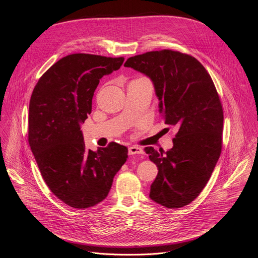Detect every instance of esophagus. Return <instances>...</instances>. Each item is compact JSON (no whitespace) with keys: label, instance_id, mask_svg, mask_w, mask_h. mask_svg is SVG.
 Wrapping results in <instances>:
<instances>
[{"label":"esophagus","instance_id":"1","mask_svg":"<svg viewBox=\"0 0 258 258\" xmlns=\"http://www.w3.org/2000/svg\"><path fill=\"white\" fill-rule=\"evenodd\" d=\"M136 154H144V150L141 147L132 146L128 148V155H136Z\"/></svg>","mask_w":258,"mask_h":258}]
</instances>
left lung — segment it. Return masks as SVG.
Instances as JSON below:
<instances>
[{"label":"left lung","instance_id":"8db88e82","mask_svg":"<svg viewBox=\"0 0 258 258\" xmlns=\"http://www.w3.org/2000/svg\"><path fill=\"white\" fill-rule=\"evenodd\" d=\"M124 66L152 81L159 113L178 130L168 151L145 148L158 167L149 196L167 208L188 205L206 186L222 152L224 112L214 84L196 58L171 50L131 57Z\"/></svg>","mask_w":258,"mask_h":258}]
</instances>
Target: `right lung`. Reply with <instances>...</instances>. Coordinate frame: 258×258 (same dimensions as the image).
Segmentation results:
<instances>
[{"label":"right lung","instance_id":"1","mask_svg":"<svg viewBox=\"0 0 258 258\" xmlns=\"http://www.w3.org/2000/svg\"><path fill=\"white\" fill-rule=\"evenodd\" d=\"M123 61V57L68 55L52 65L33 89L29 146L47 186L73 208H89L103 201L126 161L127 148L117 143L87 150L81 131L92 112L100 80L118 70Z\"/></svg>","mask_w":258,"mask_h":258}]
</instances>
